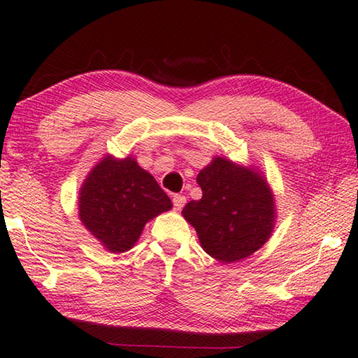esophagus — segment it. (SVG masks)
<instances>
[{"label":"esophagus","instance_id":"1","mask_svg":"<svg viewBox=\"0 0 358 358\" xmlns=\"http://www.w3.org/2000/svg\"><path fill=\"white\" fill-rule=\"evenodd\" d=\"M172 202H173V207L175 208L181 210V208L185 207V203H186V197L181 196V194H175L173 199H172Z\"/></svg>","mask_w":358,"mask_h":358}]
</instances>
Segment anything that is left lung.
<instances>
[{
	"label": "left lung",
	"instance_id": "1",
	"mask_svg": "<svg viewBox=\"0 0 358 358\" xmlns=\"http://www.w3.org/2000/svg\"><path fill=\"white\" fill-rule=\"evenodd\" d=\"M201 201L185 205L181 215L196 229L205 252L221 262H237L256 252L275 226V199L254 169L215 157L197 175Z\"/></svg>",
	"mask_w": 358,
	"mask_h": 358
}]
</instances>
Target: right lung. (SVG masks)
Here are the masks:
<instances>
[{"instance_id":"1","label":"right lung","mask_w":358,"mask_h":358,"mask_svg":"<svg viewBox=\"0 0 358 358\" xmlns=\"http://www.w3.org/2000/svg\"><path fill=\"white\" fill-rule=\"evenodd\" d=\"M172 208L153 175L132 157L106 156L88 173L78 194V216L110 252L136 245L150 220Z\"/></svg>"}]
</instances>
